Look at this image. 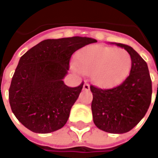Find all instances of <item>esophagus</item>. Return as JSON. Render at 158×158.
Returning a JSON list of instances; mask_svg holds the SVG:
<instances>
[{
	"mask_svg": "<svg viewBox=\"0 0 158 158\" xmlns=\"http://www.w3.org/2000/svg\"><path fill=\"white\" fill-rule=\"evenodd\" d=\"M83 88H84V89H85V90H89V85L88 84V83H85V84L84 85V86H83Z\"/></svg>",
	"mask_w": 158,
	"mask_h": 158,
	"instance_id": "34e87169",
	"label": "esophagus"
}]
</instances>
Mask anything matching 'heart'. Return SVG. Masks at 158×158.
I'll return each instance as SVG.
<instances>
[{
  "instance_id": "obj_1",
  "label": "heart",
  "mask_w": 158,
  "mask_h": 158,
  "mask_svg": "<svg viewBox=\"0 0 158 158\" xmlns=\"http://www.w3.org/2000/svg\"><path fill=\"white\" fill-rule=\"evenodd\" d=\"M76 62L84 73H92L93 81L97 85L110 87L128 74L132 59L123 49L93 45L79 52Z\"/></svg>"
}]
</instances>
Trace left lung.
<instances>
[{"instance_id":"1","label":"left lung","mask_w":158,"mask_h":158,"mask_svg":"<svg viewBox=\"0 0 158 158\" xmlns=\"http://www.w3.org/2000/svg\"><path fill=\"white\" fill-rule=\"evenodd\" d=\"M124 48L132 59L129 75L119 85L100 89L90 85L93 121L97 128L111 134L129 132L146 115L152 102V86L145 60L129 45Z\"/></svg>"}]
</instances>
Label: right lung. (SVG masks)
Returning a JSON list of instances; mask_svg holds the SVG:
<instances>
[{
    "label": "right lung",
    "instance_id": "right-lung-1",
    "mask_svg": "<svg viewBox=\"0 0 158 158\" xmlns=\"http://www.w3.org/2000/svg\"><path fill=\"white\" fill-rule=\"evenodd\" d=\"M96 42L79 36L45 40L21 56L9 88V102L23 125L39 134L65 125L84 83L69 87L62 79L69 70L73 54Z\"/></svg>",
    "mask_w": 158,
    "mask_h": 158
}]
</instances>
